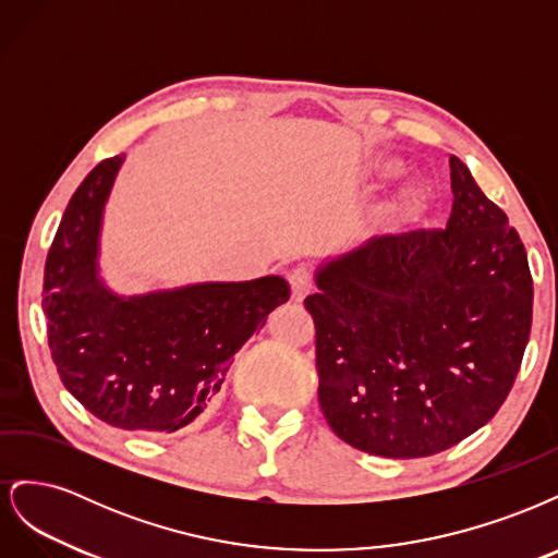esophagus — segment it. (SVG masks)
<instances>
[{
  "instance_id": "34e87169",
  "label": "esophagus",
  "mask_w": 558,
  "mask_h": 558,
  "mask_svg": "<svg viewBox=\"0 0 558 558\" xmlns=\"http://www.w3.org/2000/svg\"><path fill=\"white\" fill-rule=\"evenodd\" d=\"M289 283H291V298H293L295 302H302V300H305V298L314 291L312 275L307 272L305 267L293 269V272L289 275Z\"/></svg>"
}]
</instances>
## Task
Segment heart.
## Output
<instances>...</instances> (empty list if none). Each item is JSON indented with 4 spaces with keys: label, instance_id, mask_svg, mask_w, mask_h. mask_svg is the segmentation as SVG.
Here are the masks:
<instances>
[{
    "label": "heart",
    "instance_id": "b5f03b06",
    "mask_svg": "<svg viewBox=\"0 0 558 558\" xmlns=\"http://www.w3.org/2000/svg\"><path fill=\"white\" fill-rule=\"evenodd\" d=\"M400 172H402V162L398 158H384L375 165L377 179H393ZM433 207H435V193L430 189V183L421 179L404 181L381 207L377 216V226L381 230H391V232L408 230L412 226H418L421 221H426Z\"/></svg>",
    "mask_w": 558,
    "mask_h": 558
}]
</instances>
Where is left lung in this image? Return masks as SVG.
I'll use <instances>...</instances> for the list:
<instances>
[{
	"mask_svg": "<svg viewBox=\"0 0 558 558\" xmlns=\"http://www.w3.org/2000/svg\"><path fill=\"white\" fill-rule=\"evenodd\" d=\"M445 230L373 238L316 267L318 404L347 445L386 459L445 451L508 398L533 320L526 248L451 156Z\"/></svg>",
	"mask_w": 558,
	"mask_h": 558,
	"instance_id": "left-lung-1",
	"label": "left lung"
}]
</instances>
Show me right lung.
Returning a JSON list of instances; mask_svg holds the SVG:
<instances>
[{
	"mask_svg": "<svg viewBox=\"0 0 558 558\" xmlns=\"http://www.w3.org/2000/svg\"><path fill=\"white\" fill-rule=\"evenodd\" d=\"M125 156L99 162L64 209L44 269L58 375L105 424L174 433L207 410L228 367L291 298L277 275L118 295L99 277L105 205Z\"/></svg>",
	"mask_w": 558,
	"mask_h": 558,
	"instance_id": "right-lung-1",
	"label": "right lung"
}]
</instances>
